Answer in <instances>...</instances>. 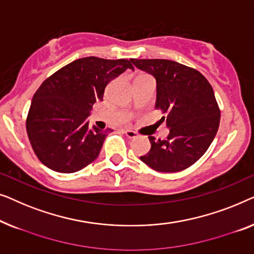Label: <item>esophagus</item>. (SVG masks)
Segmentation results:
<instances>
[{"label":"esophagus","mask_w":254,"mask_h":254,"mask_svg":"<svg viewBox=\"0 0 254 254\" xmlns=\"http://www.w3.org/2000/svg\"><path fill=\"white\" fill-rule=\"evenodd\" d=\"M124 133H126V135L127 138L130 139H133V138H137L138 137V133L135 131H132V130H124Z\"/></svg>","instance_id":"esophagus-1"}]
</instances>
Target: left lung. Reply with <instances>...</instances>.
I'll return each mask as SVG.
<instances>
[{"label":"left lung","mask_w":254,"mask_h":254,"mask_svg":"<svg viewBox=\"0 0 254 254\" xmlns=\"http://www.w3.org/2000/svg\"><path fill=\"white\" fill-rule=\"evenodd\" d=\"M131 62L156 80L155 108L167 116L166 140L149 135L151 149L140 156L161 173H176L195 163L212 144L220 124V109L208 80L198 70L169 60Z\"/></svg>","instance_id":"1"}]
</instances>
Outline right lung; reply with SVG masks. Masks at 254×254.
I'll use <instances>...</instances> for the list:
<instances>
[{"label": "right lung", "mask_w": 254, "mask_h": 254, "mask_svg": "<svg viewBox=\"0 0 254 254\" xmlns=\"http://www.w3.org/2000/svg\"><path fill=\"white\" fill-rule=\"evenodd\" d=\"M131 60L90 56L73 61L47 78L32 99L26 130L38 159L57 173L83 169L99 156L108 130L88 126L87 117L105 88Z\"/></svg>", "instance_id": "add662e5"}]
</instances>
